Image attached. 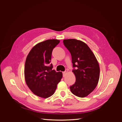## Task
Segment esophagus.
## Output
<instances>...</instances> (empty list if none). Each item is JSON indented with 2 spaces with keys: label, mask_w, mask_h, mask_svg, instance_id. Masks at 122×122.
<instances>
[{
  "label": "esophagus",
  "mask_w": 122,
  "mask_h": 122,
  "mask_svg": "<svg viewBox=\"0 0 122 122\" xmlns=\"http://www.w3.org/2000/svg\"><path fill=\"white\" fill-rule=\"evenodd\" d=\"M68 73V70H66L65 71H64V72H62V74H63V76L64 77V76H66V75L67 74V73Z\"/></svg>",
  "instance_id": "obj_1"
}]
</instances>
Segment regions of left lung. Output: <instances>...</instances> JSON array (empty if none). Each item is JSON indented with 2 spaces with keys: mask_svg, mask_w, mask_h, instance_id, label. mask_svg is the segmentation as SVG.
Listing matches in <instances>:
<instances>
[{
  "mask_svg": "<svg viewBox=\"0 0 122 122\" xmlns=\"http://www.w3.org/2000/svg\"><path fill=\"white\" fill-rule=\"evenodd\" d=\"M72 56L73 70L76 78L75 83L70 87L72 93L77 97H86L98 83L100 67L94 54L87 44L74 39L63 41Z\"/></svg>",
  "mask_w": 122,
  "mask_h": 122,
  "instance_id": "left-lung-1",
  "label": "left lung"
}]
</instances>
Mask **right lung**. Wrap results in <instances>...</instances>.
I'll list each match as a JSON object with an SVG mask.
<instances>
[{
  "instance_id": "right-lung-1",
  "label": "right lung",
  "mask_w": 122,
  "mask_h": 122,
  "mask_svg": "<svg viewBox=\"0 0 122 122\" xmlns=\"http://www.w3.org/2000/svg\"><path fill=\"white\" fill-rule=\"evenodd\" d=\"M56 39L47 40L36 45L26 59L24 77L26 83L36 96L43 98L51 96L62 77L50 65L54 48L60 43Z\"/></svg>"
}]
</instances>
